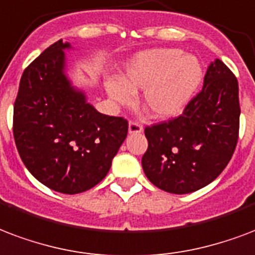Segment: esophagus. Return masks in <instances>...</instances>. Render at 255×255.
<instances>
[{
	"mask_svg": "<svg viewBox=\"0 0 255 255\" xmlns=\"http://www.w3.org/2000/svg\"><path fill=\"white\" fill-rule=\"evenodd\" d=\"M143 132V127L140 124L136 123V122H129L128 124V133H141Z\"/></svg>",
	"mask_w": 255,
	"mask_h": 255,
	"instance_id": "34e87169",
	"label": "esophagus"
}]
</instances>
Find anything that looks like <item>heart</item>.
<instances>
[{"instance_id":"obj_1","label":"heart","mask_w":255,"mask_h":255,"mask_svg":"<svg viewBox=\"0 0 255 255\" xmlns=\"http://www.w3.org/2000/svg\"><path fill=\"white\" fill-rule=\"evenodd\" d=\"M201 60L178 48H159L135 54L124 67L122 79L106 80L111 100L131 106L135 92L143 91L141 104L156 119L182 114L203 81Z\"/></svg>"}]
</instances>
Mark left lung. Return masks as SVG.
I'll return each mask as SVG.
<instances>
[{
  "instance_id": "8db88e82",
  "label": "left lung",
  "mask_w": 255,
  "mask_h": 255,
  "mask_svg": "<svg viewBox=\"0 0 255 255\" xmlns=\"http://www.w3.org/2000/svg\"><path fill=\"white\" fill-rule=\"evenodd\" d=\"M240 115L238 81L215 58L207 68L203 88L182 115L144 129L145 176L171 194H190L210 184L234 153Z\"/></svg>"
}]
</instances>
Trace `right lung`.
Returning <instances> with one entry per match:
<instances>
[{"label":"right lung","mask_w":255,"mask_h":255,"mask_svg":"<svg viewBox=\"0 0 255 255\" xmlns=\"http://www.w3.org/2000/svg\"><path fill=\"white\" fill-rule=\"evenodd\" d=\"M58 40L22 73L13 114V135L29 172L44 186L79 194L102 182L126 140L127 120L100 114L68 76Z\"/></svg>","instance_id":"obj_1"}]
</instances>
